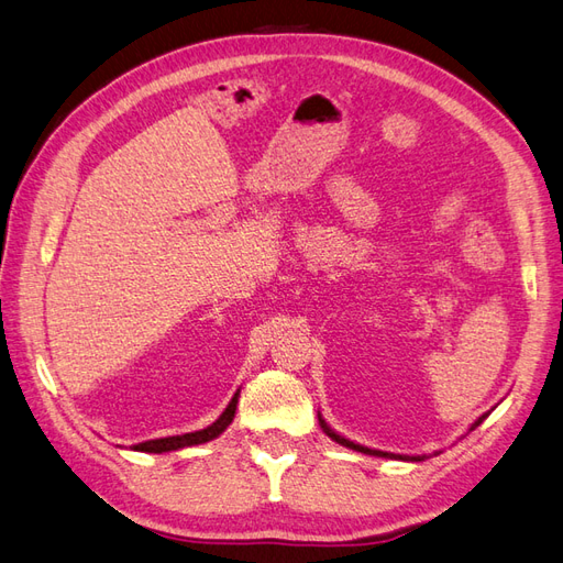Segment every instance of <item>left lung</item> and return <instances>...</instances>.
Here are the masks:
<instances>
[{
  "label": "left lung",
  "mask_w": 563,
  "mask_h": 563,
  "mask_svg": "<svg viewBox=\"0 0 563 563\" xmlns=\"http://www.w3.org/2000/svg\"><path fill=\"white\" fill-rule=\"evenodd\" d=\"M487 416V413H485ZM485 416H481V419L478 421H475L473 426H471V430L473 428H478L483 421H485ZM321 428L328 432V435L330 438H333L335 442H340V444H344V446H350V450H356V452H364V454H373V456H390V459H407V456H397V454H387V452H378V450H368V446H362V444H356V442H350V440H344L342 435H338V432H333V430H330L328 426H325V421H321ZM411 461H421L419 456H411Z\"/></svg>",
  "instance_id": "1"
}]
</instances>
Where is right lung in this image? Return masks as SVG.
<instances>
[{"label": "right lung", "mask_w": 563, "mask_h": 563, "mask_svg": "<svg viewBox=\"0 0 563 563\" xmlns=\"http://www.w3.org/2000/svg\"><path fill=\"white\" fill-rule=\"evenodd\" d=\"M235 409H238V393L235 397L230 399V405L225 407V411L216 419L209 428L205 430H195V432H185V435H173V438H158V440H147L135 444L133 450L137 452H152V454H162V452H173V450H183V446H192V444H201L209 442L213 438H219L221 432L233 423L235 419Z\"/></svg>", "instance_id": "right-lung-1"}]
</instances>
